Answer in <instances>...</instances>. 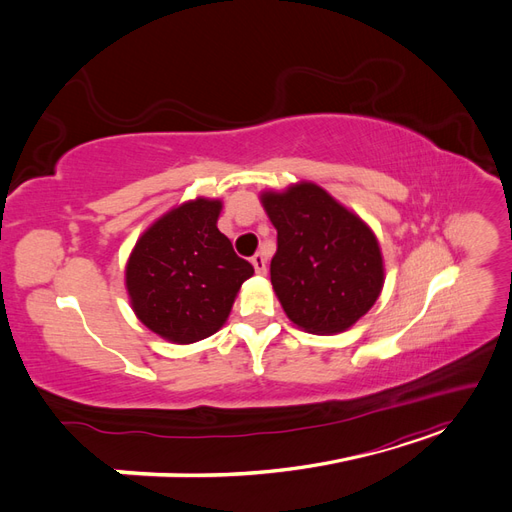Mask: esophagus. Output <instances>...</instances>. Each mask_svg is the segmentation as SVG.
<instances>
[{
    "label": "esophagus",
    "mask_w": 512,
    "mask_h": 512,
    "mask_svg": "<svg viewBox=\"0 0 512 512\" xmlns=\"http://www.w3.org/2000/svg\"><path fill=\"white\" fill-rule=\"evenodd\" d=\"M252 265H254V269H256L258 275H267V258L262 256V254H254Z\"/></svg>",
    "instance_id": "esophagus-1"
}]
</instances>
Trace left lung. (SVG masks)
<instances>
[{
    "label": "left lung",
    "instance_id": "8db88e82",
    "mask_svg": "<svg viewBox=\"0 0 512 512\" xmlns=\"http://www.w3.org/2000/svg\"><path fill=\"white\" fill-rule=\"evenodd\" d=\"M277 230L271 284L286 316L314 335L348 331L380 297V243L359 215L312 181L262 192Z\"/></svg>",
    "mask_w": 512,
    "mask_h": 512
}]
</instances>
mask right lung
Wrapping results in <instances>:
<instances>
[{"label":"right lung","mask_w":512,"mask_h":512,"mask_svg":"<svg viewBox=\"0 0 512 512\" xmlns=\"http://www.w3.org/2000/svg\"><path fill=\"white\" fill-rule=\"evenodd\" d=\"M222 200L198 196L166 211L141 237L126 265L136 318L173 344L218 333L237 292L254 275L218 230Z\"/></svg>","instance_id":"1"}]
</instances>
